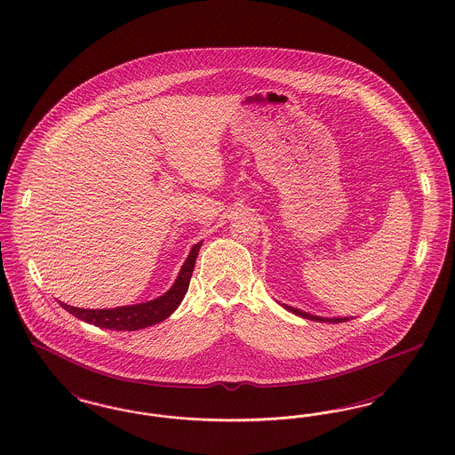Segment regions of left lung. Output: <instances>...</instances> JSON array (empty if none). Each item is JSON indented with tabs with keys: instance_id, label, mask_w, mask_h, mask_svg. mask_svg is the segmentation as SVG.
<instances>
[{
	"instance_id": "left-lung-1",
	"label": "left lung",
	"mask_w": 455,
	"mask_h": 455,
	"mask_svg": "<svg viewBox=\"0 0 455 455\" xmlns=\"http://www.w3.org/2000/svg\"><path fill=\"white\" fill-rule=\"evenodd\" d=\"M284 308L288 309V311H291L294 315H298V316H301V318H307V320H313V322H323V323H343L348 322V316H345V318H324V316H315V315H311V313H307V311H301V309L293 308V307H288V305H283Z\"/></svg>"
}]
</instances>
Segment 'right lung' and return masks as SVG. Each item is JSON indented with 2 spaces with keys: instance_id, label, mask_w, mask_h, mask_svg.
Segmentation results:
<instances>
[{
  "instance_id": "1",
  "label": "right lung",
  "mask_w": 455,
  "mask_h": 455,
  "mask_svg": "<svg viewBox=\"0 0 455 455\" xmlns=\"http://www.w3.org/2000/svg\"><path fill=\"white\" fill-rule=\"evenodd\" d=\"M203 246V241H199L197 244L192 246L191 252L188 256V259L182 264L179 275H177L174 284L171 286L169 291L150 299L146 303H139V305H131V307H117V308L107 309H87L75 308L67 303H60L61 308L67 309L70 315H74L75 318L82 320V322L100 326L105 330H117V331H135V330H142L147 326L157 324L162 320L169 318L177 307L180 305V301L184 299V296L188 293L189 288V281H191L192 271L196 266V258L199 254V250Z\"/></svg>"
}]
</instances>
